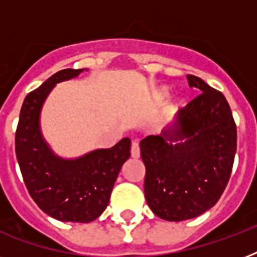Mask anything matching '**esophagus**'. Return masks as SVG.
Segmentation results:
<instances>
[{"mask_svg": "<svg viewBox=\"0 0 257 257\" xmlns=\"http://www.w3.org/2000/svg\"><path fill=\"white\" fill-rule=\"evenodd\" d=\"M131 155H132L133 159L140 157V147H139V143H137V141H132V147H131Z\"/></svg>", "mask_w": 257, "mask_h": 257, "instance_id": "esophagus-1", "label": "esophagus"}]
</instances>
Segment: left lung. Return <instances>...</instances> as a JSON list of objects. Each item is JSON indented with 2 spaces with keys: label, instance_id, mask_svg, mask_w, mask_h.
I'll list each match as a JSON object with an SVG mask.
<instances>
[{
  "label": "left lung",
  "instance_id": "8db88e82",
  "mask_svg": "<svg viewBox=\"0 0 257 257\" xmlns=\"http://www.w3.org/2000/svg\"><path fill=\"white\" fill-rule=\"evenodd\" d=\"M187 80L199 96L181 109L173 128L140 143L145 199L168 221L193 219L219 201L236 153L237 131L223 93L192 74Z\"/></svg>",
  "mask_w": 257,
  "mask_h": 257
}]
</instances>
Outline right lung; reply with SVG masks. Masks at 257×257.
Returning <instances> with one entry per match:
<instances>
[{"label":"right lung","mask_w":257,"mask_h":257,"mask_svg":"<svg viewBox=\"0 0 257 257\" xmlns=\"http://www.w3.org/2000/svg\"><path fill=\"white\" fill-rule=\"evenodd\" d=\"M84 69H64L25 97L16 131V156L34 203L60 221L89 223L108 207L113 185L131 156L125 137L110 149H97L77 160L54 156L40 132V112L46 96L60 81Z\"/></svg>","instance_id":"right-lung-1"}]
</instances>
